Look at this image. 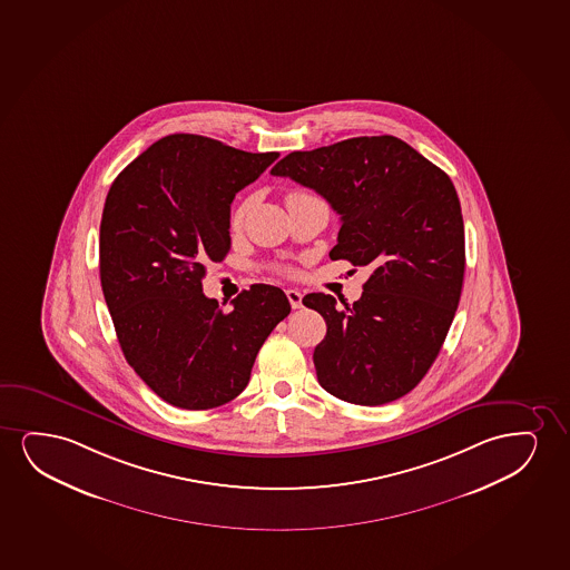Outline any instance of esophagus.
Here are the masks:
<instances>
[{
	"mask_svg": "<svg viewBox=\"0 0 570 570\" xmlns=\"http://www.w3.org/2000/svg\"><path fill=\"white\" fill-rule=\"evenodd\" d=\"M286 296H288L289 305H292V309H299L302 307V292L299 289H286Z\"/></svg>",
	"mask_w": 570,
	"mask_h": 570,
	"instance_id": "1",
	"label": "esophagus"
}]
</instances>
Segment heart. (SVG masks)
<instances>
[{
  "mask_svg": "<svg viewBox=\"0 0 570 570\" xmlns=\"http://www.w3.org/2000/svg\"><path fill=\"white\" fill-rule=\"evenodd\" d=\"M302 197H307V193H288V197H286V203H289V200L294 199H302ZM249 205H252V200H245V203H242V205H239V207L236 208V213H234V216H232V224H234L236 228L237 226H239V224L244 223V216L245 213H247V208H249Z\"/></svg>",
  "mask_w": 570,
  "mask_h": 570,
  "instance_id": "obj_1",
  "label": "heart"
}]
</instances>
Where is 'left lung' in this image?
<instances>
[{"label":"left lung","mask_w":570,"mask_h":570,"mask_svg":"<svg viewBox=\"0 0 570 570\" xmlns=\"http://www.w3.org/2000/svg\"><path fill=\"white\" fill-rule=\"evenodd\" d=\"M341 215L331 259L367 266L357 302L307 294L326 321L313 352L318 385L381 406L412 391L441 352L464 282V223L451 178L392 135L354 137L284 156L271 170Z\"/></svg>","instance_id":"1"}]
</instances>
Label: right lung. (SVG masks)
<instances>
[{"instance_id": "obj_1", "label": "right lung", "mask_w": 570, "mask_h": 570, "mask_svg": "<svg viewBox=\"0 0 570 570\" xmlns=\"http://www.w3.org/2000/svg\"><path fill=\"white\" fill-rule=\"evenodd\" d=\"M176 134L114 179L100 223V282L127 363L171 406L208 410L249 383L266 336L288 317L276 286L253 284L224 311L203 294L229 252V205L278 158Z\"/></svg>"}]
</instances>
